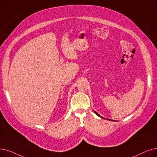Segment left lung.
<instances>
[{
  "mask_svg": "<svg viewBox=\"0 0 157 157\" xmlns=\"http://www.w3.org/2000/svg\"><path fill=\"white\" fill-rule=\"evenodd\" d=\"M94 113H95V114H96L97 115H98V116H99V117H101V118H103V119H107V120H109V121H113V120H112V119H106V118H104V117H101V115H100L99 114H98V113H97L96 112H95V111H94Z\"/></svg>",
  "mask_w": 157,
  "mask_h": 157,
  "instance_id": "8db88e82",
  "label": "left lung"
}]
</instances>
